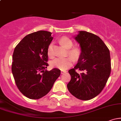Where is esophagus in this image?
I'll use <instances>...</instances> for the list:
<instances>
[{
  "label": "esophagus",
  "mask_w": 121,
  "mask_h": 121,
  "mask_svg": "<svg viewBox=\"0 0 121 121\" xmlns=\"http://www.w3.org/2000/svg\"><path fill=\"white\" fill-rule=\"evenodd\" d=\"M66 71H62V70H61V74H64L65 73H66Z\"/></svg>",
  "instance_id": "1"
}]
</instances>
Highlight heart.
<instances>
[{"mask_svg": "<svg viewBox=\"0 0 121 121\" xmlns=\"http://www.w3.org/2000/svg\"><path fill=\"white\" fill-rule=\"evenodd\" d=\"M60 43L67 49L72 48L73 42L70 39L67 37H62L60 40ZM81 49L78 47H74L69 50L68 52L70 56L75 59H77L81 55ZM48 55L49 57L53 56L52 45L50 44L48 49ZM73 58L70 56L66 57H57L51 62V65L53 68H56L61 70H64L69 68L72 65Z\"/></svg>", "mask_w": 121, "mask_h": 121, "instance_id": "obj_1", "label": "heart"}]
</instances>
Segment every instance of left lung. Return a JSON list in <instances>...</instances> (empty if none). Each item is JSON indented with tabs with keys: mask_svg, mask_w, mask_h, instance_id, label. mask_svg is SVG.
I'll return each instance as SVG.
<instances>
[{
	"mask_svg": "<svg viewBox=\"0 0 121 121\" xmlns=\"http://www.w3.org/2000/svg\"><path fill=\"white\" fill-rule=\"evenodd\" d=\"M74 39L80 44L81 52L77 64L68 71L71 80L67 87L78 99L89 100L100 93L109 78L110 51L104 41L91 33L79 31ZM76 69L84 72L78 74Z\"/></svg>",
	"mask_w": 121,
	"mask_h": 121,
	"instance_id": "1",
	"label": "left lung"
}]
</instances>
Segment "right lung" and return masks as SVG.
I'll use <instances>...</instances> for the list:
<instances>
[{
	"instance_id": "obj_1",
	"label": "right lung",
	"mask_w": 121,
	"mask_h": 121,
	"mask_svg": "<svg viewBox=\"0 0 121 121\" xmlns=\"http://www.w3.org/2000/svg\"><path fill=\"white\" fill-rule=\"evenodd\" d=\"M52 33L39 30L25 36L15 47L12 72L15 83L23 95L39 99L51 91L61 74L60 70H45L48 66V49Z\"/></svg>"
}]
</instances>
